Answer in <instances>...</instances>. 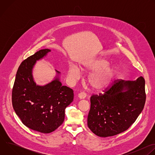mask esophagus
<instances>
[{
    "mask_svg": "<svg viewBox=\"0 0 155 155\" xmlns=\"http://www.w3.org/2000/svg\"><path fill=\"white\" fill-rule=\"evenodd\" d=\"M78 96L79 99H85L86 97V94L85 93L81 92V93H80L78 94Z\"/></svg>",
    "mask_w": 155,
    "mask_h": 155,
    "instance_id": "obj_1",
    "label": "esophagus"
}]
</instances>
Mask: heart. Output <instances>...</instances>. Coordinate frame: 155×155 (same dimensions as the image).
Here are the masks:
<instances>
[{"instance_id":"b5f03b06","label":"heart","mask_w":155,"mask_h":155,"mask_svg":"<svg viewBox=\"0 0 155 155\" xmlns=\"http://www.w3.org/2000/svg\"><path fill=\"white\" fill-rule=\"evenodd\" d=\"M108 63L105 58L99 57L81 64L80 70L83 72H90L87 75V81L93 90L98 91L105 90L115 77L118 72L117 68ZM80 70L77 65L69 66L68 78L71 83H73L79 79Z\"/></svg>"}]
</instances>
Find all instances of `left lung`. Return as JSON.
Wrapping results in <instances>:
<instances>
[{
	"label": "left lung",
	"mask_w": 155,
	"mask_h": 155,
	"mask_svg": "<svg viewBox=\"0 0 155 155\" xmlns=\"http://www.w3.org/2000/svg\"><path fill=\"white\" fill-rule=\"evenodd\" d=\"M145 80H120L104 94L92 96L87 126L94 134L107 137L127 130L141 114L145 103Z\"/></svg>",
	"instance_id": "8db88e82"
}]
</instances>
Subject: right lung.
Masks as SVG:
<instances>
[{"instance_id": "right-lung-1", "label": "right lung", "mask_w": 155, "mask_h": 155, "mask_svg": "<svg viewBox=\"0 0 155 155\" xmlns=\"http://www.w3.org/2000/svg\"><path fill=\"white\" fill-rule=\"evenodd\" d=\"M50 49H43L22 62L16 72L12 90V104L16 114L26 126L41 133L56 130L64 122L65 108L74 100V91L62 86L61 73L50 82L39 85L33 77L37 61L46 57Z\"/></svg>"}]
</instances>
